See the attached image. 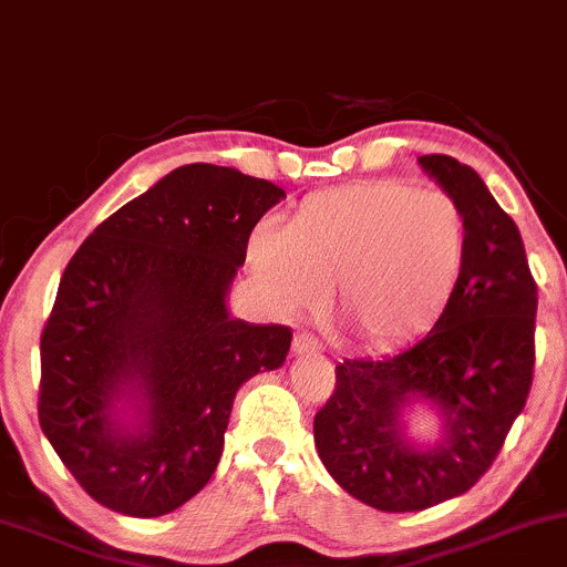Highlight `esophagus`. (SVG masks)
<instances>
[{"mask_svg":"<svg viewBox=\"0 0 567 567\" xmlns=\"http://www.w3.org/2000/svg\"><path fill=\"white\" fill-rule=\"evenodd\" d=\"M319 349H322V346H319V340L309 336V332H296V336H292V353H311Z\"/></svg>","mask_w":567,"mask_h":567,"instance_id":"1","label":"esophagus"}]
</instances>
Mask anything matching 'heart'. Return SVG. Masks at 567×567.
<instances>
[{
  "mask_svg": "<svg viewBox=\"0 0 567 567\" xmlns=\"http://www.w3.org/2000/svg\"><path fill=\"white\" fill-rule=\"evenodd\" d=\"M248 266L277 309L322 298L353 343L388 351L427 332L456 298L467 218L452 195L401 179L313 193L282 229L258 227Z\"/></svg>",
  "mask_w": 567,
  "mask_h": 567,
  "instance_id": "obj_1",
  "label": "heart"
}]
</instances>
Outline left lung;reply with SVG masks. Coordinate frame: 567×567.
I'll return each instance as SVG.
<instances>
[{
	"label": "left lung",
	"mask_w": 567,
	"mask_h": 567,
	"mask_svg": "<svg viewBox=\"0 0 567 567\" xmlns=\"http://www.w3.org/2000/svg\"><path fill=\"white\" fill-rule=\"evenodd\" d=\"M417 163L465 210V277L417 343L338 364L336 391L313 417L327 473L383 513H420L473 488L534 383L538 296L517 224L465 163L452 155ZM420 400L442 414L433 447L405 435L403 412Z\"/></svg>",
	"instance_id": "1"
}]
</instances>
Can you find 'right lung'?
<instances>
[{
    "label": "right lung",
    "mask_w": 567,
    "mask_h": 567,
    "mask_svg": "<svg viewBox=\"0 0 567 567\" xmlns=\"http://www.w3.org/2000/svg\"><path fill=\"white\" fill-rule=\"evenodd\" d=\"M285 189L189 163L107 216L68 261L42 332L39 425L113 513L158 517L214 475L245 380L292 332L229 317L248 237Z\"/></svg>",
    "instance_id": "1"
}]
</instances>
